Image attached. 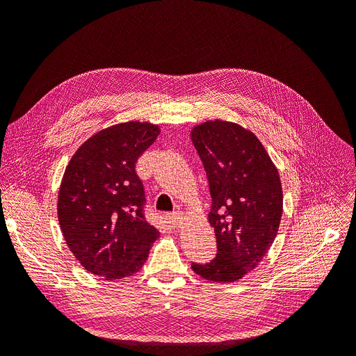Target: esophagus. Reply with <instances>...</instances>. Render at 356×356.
Wrapping results in <instances>:
<instances>
[{
    "label": "esophagus",
    "mask_w": 356,
    "mask_h": 356,
    "mask_svg": "<svg viewBox=\"0 0 356 356\" xmlns=\"http://www.w3.org/2000/svg\"><path fill=\"white\" fill-rule=\"evenodd\" d=\"M168 220H169L170 224L178 225V227H179V225L182 224V221H184V213H182L181 211H177L174 213H169L168 215Z\"/></svg>",
    "instance_id": "esophagus-1"
}]
</instances>
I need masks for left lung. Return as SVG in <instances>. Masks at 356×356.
<instances>
[{
  "label": "left lung",
  "instance_id": "left-lung-1",
  "mask_svg": "<svg viewBox=\"0 0 356 356\" xmlns=\"http://www.w3.org/2000/svg\"><path fill=\"white\" fill-rule=\"evenodd\" d=\"M207 170L212 207L209 224L217 257L191 268L212 282H234L260 264L272 246L282 217L284 195L277 169L251 131L224 120L191 129Z\"/></svg>",
  "mask_w": 356,
  "mask_h": 356
}]
</instances>
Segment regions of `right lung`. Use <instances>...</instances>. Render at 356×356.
<instances>
[{"instance_id":"add662e5","label":"right lung","mask_w":356,"mask_h":356,"mask_svg":"<svg viewBox=\"0 0 356 356\" xmlns=\"http://www.w3.org/2000/svg\"><path fill=\"white\" fill-rule=\"evenodd\" d=\"M160 134L157 124L126 122L102 129L71 157L58 196L70 251L106 281L141 270L159 238L144 215V184L135 165Z\"/></svg>"}]
</instances>
